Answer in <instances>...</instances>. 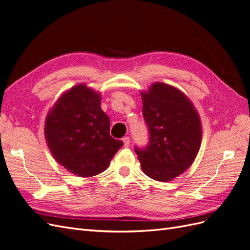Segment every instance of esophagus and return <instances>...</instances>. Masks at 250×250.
<instances>
[{"instance_id": "esophagus-1", "label": "esophagus", "mask_w": 250, "mask_h": 250, "mask_svg": "<svg viewBox=\"0 0 250 250\" xmlns=\"http://www.w3.org/2000/svg\"><path fill=\"white\" fill-rule=\"evenodd\" d=\"M122 141L124 143V147H129V145H130V139H129V137H124L122 139Z\"/></svg>"}]
</instances>
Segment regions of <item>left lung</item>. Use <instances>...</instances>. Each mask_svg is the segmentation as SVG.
Listing matches in <instances>:
<instances>
[{
    "label": "left lung",
    "instance_id": "8db88e82",
    "mask_svg": "<svg viewBox=\"0 0 250 250\" xmlns=\"http://www.w3.org/2000/svg\"><path fill=\"white\" fill-rule=\"evenodd\" d=\"M142 99L149 143L135 153L147 176L166 183L193 164L201 144L200 118L190 99L166 83H153Z\"/></svg>",
    "mask_w": 250,
    "mask_h": 250
}]
</instances>
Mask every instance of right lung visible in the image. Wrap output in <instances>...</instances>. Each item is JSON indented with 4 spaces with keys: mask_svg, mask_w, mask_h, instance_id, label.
<instances>
[{
    "mask_svg": "<svg viewBox=\"0 0 250 250\" xmlns=\"http://www.w3.org/2000/svg\"><path fill=\"white\" fill-rule=\"evenodd\" d=\"M101 95L85 84L67 90L48 113L44 137L58 164L81 177L107 169L123 142L109 133L108 116L101 109Z\"/></svg>",
    "mask_w": 250,
    "mask_h": 250,
    "instance_id": "add662e5",
    "label": "right lung"
}]
</instances>
